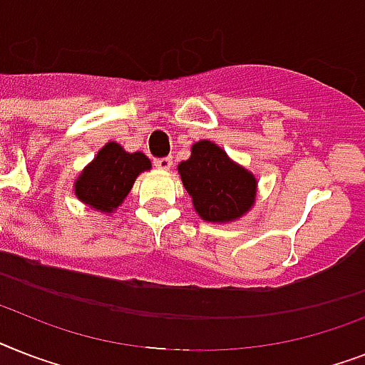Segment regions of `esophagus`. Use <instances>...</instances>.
<instances>
[{
  "label": "esophagus",
  "mask_w": 365,
  "mask_h": 365,
  "mask_svg": "<svg viewBox=\"0 0 365 365\" xmlns=\"http://www.w3.org/2000/svg\"><path fill=\"white\" fill-rule=\"evenodd\" d=\"M153 165L159 168V170H168L172 166V157H160V159H155Z\"/></svg>",
  "instance_id": "obj_1"
}]
</instances>
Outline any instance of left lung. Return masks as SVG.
Listing matches in <instances>:
<instances>
[{"label":"left lung","instance_id":"obj_1","mask_svg":"<svg viewBox=\"0 0 365 365\" xmlns=\"http://www.w3.org/2000/svg\"><path fill=\"white\" fill-rule=\"evenodd\" d=\"M178 172L193 197L195 210L206 222H233L254 205L255 178L208 140L195 143Z\"/></svg>","mask_w":365,"mask_h":365}]
</instances>
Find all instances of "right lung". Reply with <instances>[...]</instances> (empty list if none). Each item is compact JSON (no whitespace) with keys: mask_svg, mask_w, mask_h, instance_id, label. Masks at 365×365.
Segmentation results:
<instances>
[{"mask_svg":"<svg viewBox=\"0 0 365 365\" xmlns=\"http://www.w3.org/2000/svg\"><path fill=\"white\" fill-rule=\"evenodd\" d=\"M149 168L151 163L145 155L126 153L119 143L110 142L77 178V199L94 210L113 212L125 200L138 174Z\"/></svg>","mask_w":365,"mask_h":365,"instance_id":"1","label":"right lung"}]
</instances>
